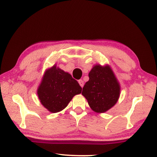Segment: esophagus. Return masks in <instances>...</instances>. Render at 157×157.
<instances>
[{
    "label": "esophagus",
    "instance_id": "34e87169",
    "mask_svg": "<svg viewBox=\"0 0 157 157\" xmlns=\"http://www.w3.org/2000/svg\"><path fill=\"white\" fill-rule=\"evenodd\" d=\"M78 83H79V85H80L81 87H83V86H84V82H83V80H82V79H79Z\"/></svg>",
    "mask_w": 157,
    "mask_h": 157
}]
</instances>
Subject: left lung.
Listing matches in <instances>:
<instances>
[{"label":"left lung","mask_w":157,"mask_h":157,"mask_svg":"<svg viewBox=\"0 0 157 157\" xmlns=\"http://www.w3.org/2000/svg\"><path fill=\"white\" fill-rule=\"evenodd\" d=\"M82 94L93 110L103 113L116 104L120 95V86L109 66H95L89 74Z\"/></svg>","instance_id":"left-lung-1"}]
</instances>
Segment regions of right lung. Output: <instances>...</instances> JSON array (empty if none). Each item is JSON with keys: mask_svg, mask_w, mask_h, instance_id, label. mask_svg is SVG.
I'll use <instances>...</instances> for the list:
<instances>
[{"mask_svg": "<svg viewBox=\"0 0 157 157\" xmlns=\"http://www.w3.org/2000/svg\"><path fill=\"white\" fill-rule=\"evenodd\" d=\"M81 92L82 87L77 80L54 66L45 73L37 94L44 107L57 113L67 107L74 95Z\"/></svg>", "mask_w": 157, "mask_h": 157, "instance_id": "obj_1", "label": "right lung"}]
</instances>
